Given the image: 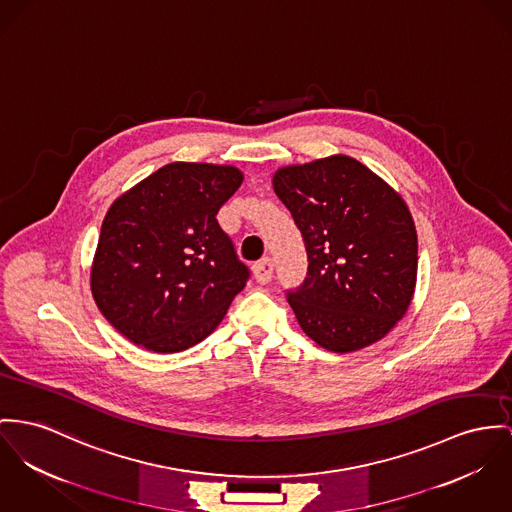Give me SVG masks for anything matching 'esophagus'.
<instances>
[{
  "mask_svg": "<svg viewBox=\"0 0 512 512\" xmlns=\"http://www.w3.org/2000/svg\"><path fill=\"white\" fill-rule=\"evenodd\" d=\"M273 271H275V263L271 257H265L253 265V276L259 284H267L273 278Z\"/></svg>",
  "mask_w": 512,
  "mask_h": 512,
  "instance_id": "esophagus-1",
  "label": "esophagus"
}]
</instances>
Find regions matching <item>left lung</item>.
<instances>
[{
	"label": "left lung",
	"instance_id": "left-lung-1",
	"mask_svg": "<svg viewBox=\"0 0 512 512\" xmlns=\"http://www.w3.org/2000/svg\"><path fill=\"white\" fill-rule=\"evenodd\" d=\"M273 187L308 251V276L288 292L302 331L333 353L384 339L417 284V230L405 200L343 154L280 167Z\"/></svg>",
	"mask_w": 512,
	"mask_h": 512
}]
</instances>
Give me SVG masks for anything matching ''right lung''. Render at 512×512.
Instances as JSON below:
<instances>
[{"label": "right lung", "mask_w": 512, "mask_h": 512, "mask_svg": "<svg viewBox=\"0 0 512 512\" xmlns=\"http://www.w3.org/2000/svg\"><path fill=\"white\" fill-rule=\"evenodd\" d=\"M241 181L234 165L175 161L111 204L91 294L128 341L181 353L220 325L249 278L216 220Z\"/></svg>", "instance_id": "1"}]
</instances>
